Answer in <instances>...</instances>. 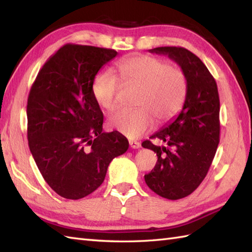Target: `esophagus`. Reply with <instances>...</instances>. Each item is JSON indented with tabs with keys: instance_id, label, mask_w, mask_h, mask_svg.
<instances>
[{
	"instance_id": "1",
	"label": "esophagus",
	"mask_w": 252,
	"mask_h": 252,
	"mask_svg": "<svg viewBox=\"0 0 252 252\" xmlns=\"http://www.w3.org/2000/svg\"><path fill=\"white\" fill-rule=\"evenodd\" d=\"M129 144H130V147L131 148L136 149V148H140L141 147V143L137 142V141H130Z\"/></svg>"
}]
</instances>
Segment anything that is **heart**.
<instances>
[{
	"mask_svg": "<svg viewBox=\"0 0 252 252\" xmlns=\"http://www.w3.org/2000/svg\"><path fill=\"white\" fill-rule=\"evenodd\" d=\"M115 74L99 72L94 78L92 93L96 103L106 110L114 109L118 95L125 87L140 89L135 110L119 109L109 115L107 123L110 129L134 140L146 134L154 126L170 121L179 114L187 94V77L179 66L151 55H131L116 63Z\"/></svg>",
	"mask_w": 252,
	"mask_h": 252,
	"instance_id": "1",
	"label": "heart"
}]
</instances>
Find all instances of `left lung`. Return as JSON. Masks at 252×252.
<instances>
[{
  "mask_svg": "<svg viewBox=\"0 0 252 252\" xmlns=\"http://www.w3.org/2000/svg\"><path fill=\"white\" fill-rule=\"evenodd\" d=\"M151 53L168 55L186 73L187 94L178 118L142 146L157 154V163L145 174L147 186L157 195L176 200L190 195L200 185L220 142V98L215 78L194 53L180 46H161Z\"/></svg>",
  "mask_w": 252,
  "mask_h": 252,
  "instance_id": "8db88e82",
  "label": "left lung"
}]
</instances>
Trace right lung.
Listing matches in <instances>:
<instances>
[{
    "instance_id": "1",
    "label": "right lung",
    "mask_w": 252,
    "mask_h": 252,
    "mask_svg": "<svg viewBox=\"0 0 252 252\" xmlns=\"http://www.w3.org/2000/svg\"><path fill=\"white\" fill-rule=\"evenodd\" d=\"M117 56L111 49L66 44L51 56L32 84L27 105L28 144L43 179L66 199H81L103 183L129 142L103 132L104 117L92 84Z\"/></svg>"
}]
</instances>
